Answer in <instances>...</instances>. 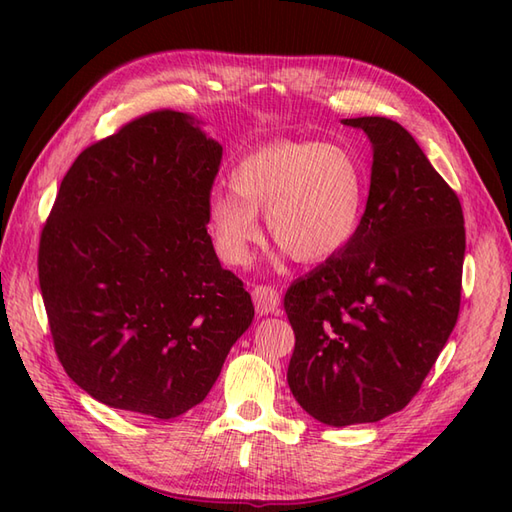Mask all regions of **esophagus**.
I'll list each match as a JSON object with an SVG mask.
<instances>
[{
	"label": "esophagus",
	"instance_id": "esophagus-1",
	"mask_svg": "<svg viewBox=\"0 0 512 512\" xmlns=\"http://www.w3.org/2000/svg\"><path fill=\"white\" fill-rule=\"evenodd\" d=\"M253 301H255V310L259 314L279 312V306H281V297L273 286H255Z\"/></svg>",
	"mask_w": 512,
	"mask_h": 512
}]
</instances>
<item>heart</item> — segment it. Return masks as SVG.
Listing matches in <instances>:
<instances>
[{
	"instance_id": "1",
	"label": "heart",
	"mask_w": 512,
	"mask_h": 512,
	"mask_svg": "<svg viewBox=\"0 0 512 512\" xmlns=\"http://www.w3.org/2000/svg\"><path fill=\"white\" fill-rule=\"evenodd\" d=\"M369 171L350 147L317 140H277L239 158L231 187L206 202V226L226 264L250 262L262 239L257 213L270 237L297 262L319 264L350 246L367 213Z\"/></svg>"
}]
</instances>
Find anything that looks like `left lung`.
Segmentation results:
<instances>
[{
	"mask_svg": "<svg viewBox=\"0 0 512 512\" xmlns=\"http://www.w3.org/2000/svg\"><path fill=\"white\" fill-rule=\"evenodd\" d=\"M343 125L374 154L361 233L284 299L290 391L330 427L378 422L416 396L458 321L466 248L458 195L407 129L385 116Z\"/></svg>",
	"mask_w": 512,
	"mask_h": 512,
	"instance_id": "1",
	"label": "left lung"
}]
</instances>
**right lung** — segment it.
<instances>
[{
    "instance_id": "add662e5",
    "label": "right lung",
    "mask_w": 512,
    "mask_h": 512,
    "mask_svg": "<svg viewBox=\"0 0 512 512\" xmlns=\"http://www.w3.org/2000/svg\"><path fill=\"white\" fill-rule=\"evenodd\" d=\"M222 145L173 110L81 151L41 231L39 286L59 361L107 407L200 405L255 308L206 233Z\"/></svg>"
}]
</instances>
